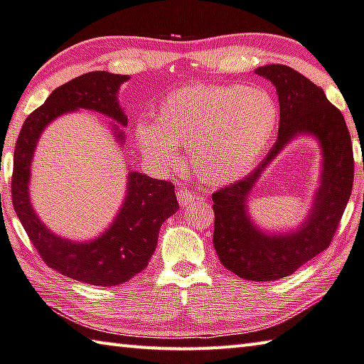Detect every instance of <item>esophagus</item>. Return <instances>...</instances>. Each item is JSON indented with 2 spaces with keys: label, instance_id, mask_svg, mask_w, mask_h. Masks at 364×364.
I'll list each match as a JSON object with an SVG mask.
<instances>
[{
  "label": "esophagus",
  "instance_id": "1",
  "mask_svg": "<svg viewBox=\"0 0 364 364\" xmlns=\"http://www.w3.org/2000/svg\"><path fill=\"white\" fill-rule=\"evenodd\" d=\"M176 199H178V202H180L181 207H188V205H191L193 202L199 200L200 197L196 193H193V191H189L188 188H180L176 193Z\"/></svg>",
  "mask_w": 364,
  "mask_h": 364
}]
</instances>
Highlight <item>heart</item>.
I'll list each match as a JSON object with an SVG mask.
<instances>
[{"mask_svg": "<svg viewBox=\"0 0 364 364\" xmlns=\"http://www.w3.org/2000/svg\"><path fill=\"white\" fill-rule=\"evenodd\" d=\"M279 119L277 102L262 89L189 85L164 98L156 124L135 125V141L143 156L161 167L175 165L178 148L191 146L197 173L210 183H226L253 167Z\"/></svg>", "mask_w": 364, "mask_h": 364, "instance_id": "1", "label": "heart"}]
</instances>
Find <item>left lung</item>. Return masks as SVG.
Masks as SVG:
<instances>
[{
	"instance_id": "8db88e82",
	"label": "left lung",
	"mask_w": 364,
	"mask_h": 364,
	"mask_svg": "<svg viewBox=\"0 0 364 364\" xmlns=\"http://www.w3.org/2000/svg\"><path fill=\"white\" fill-rule=\"evenodd\" d=\"M256 75L275 85L280 103L277 141L243 180L211 196L215 210L213 245L221 264L245 280L272 282L291 275L331 243L353 186V148L341 111L301 73L287 65H264ZM299 134L321 143L323 161L321 188L308 220L293 233L266 235L249 220L246 200L263 168Z\"/></svg>"
}]
</instances>
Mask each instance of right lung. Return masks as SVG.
<instances>
[{"mask_svg": "<svg viewBox=\"0 0 364 364\" xmlns=\"http://www.w3.org/2000/svg\"><path fill=\"white\" fill-rule=\"evenodd\" d=\"M127 79L125 75L92 71L57 87L43 107L25 119L14 149L12 205L26 235L49 267L87 285H121L148 266L162 223L180 208L175 186L170 181L130 171L127 194L109 229L95 240L71 242L52 234L31 207V161L46 125L63 113L92 109L127 125L117 102L119 87ZM114 134L119 141L124 140V132Z\"/></svg>", "mask_w": 364, "mask_h": 364, "instance_id": "1", "label": "right lung"}]
</instances>
